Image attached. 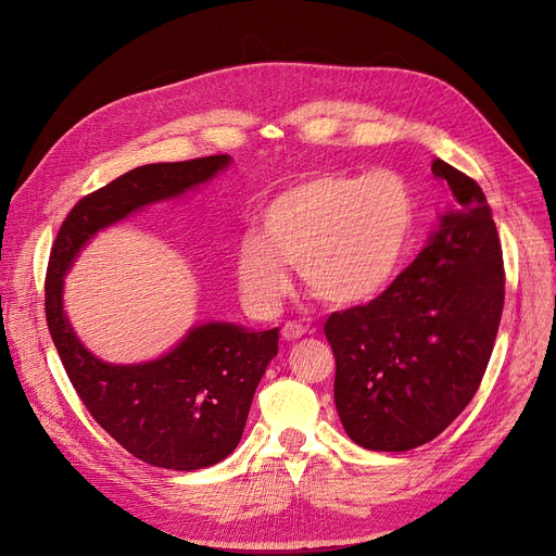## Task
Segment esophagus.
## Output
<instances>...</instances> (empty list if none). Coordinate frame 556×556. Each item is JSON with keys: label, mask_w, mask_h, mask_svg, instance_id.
Returning <instances> with one entry per match:
<instances>
[{"label": "esophagus", "mask_w": 556, "mask_h": 556, "mask_svg": "<svg viewBox=\"0 0 556 556\" xmlns=\"http://www.w3.org/2000/svg\"><path fill=\"white\" fill-rule=\"evenodd\" d=\"M306 333V327L300 323H286L281 327V338L283 340H300Z\"/></svg>", "instance_id": "1"}]
</instances>
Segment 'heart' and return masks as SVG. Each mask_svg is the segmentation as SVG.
<instances>
[{
	"mask_svg": "<svg viewBox=\"0 0 556 556\" xmlns=\"http://www.w3.org/2000/svg\"><path fill=\"white\" fill-rule=\"evenodd\" d=\"M417 225V198L403 175L325 173L275 195L261 212V233L233 254L243 300L275 308L290 290V266L331 306H358L383 293L401 270Z\"/></svg>",
	"mask_w": 556,
	"mask_h": 556,
	"instance_id": "obj_1",
	"label": "heart"
}]
</instances>
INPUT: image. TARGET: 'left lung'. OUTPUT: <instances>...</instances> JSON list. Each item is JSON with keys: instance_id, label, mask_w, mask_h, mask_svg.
Segmentation results:
<instances>
[{"instance_id": "obj_1", "label": "left lung", "mask_w": 556, "mask_h": 556, "mask_svg": "<svg viewBox=\"0 0 556 556\" xmlns=\"http://www.w3.org/2000/svg\"><path fill=\"white\" fill-rule=\"evenodd\" d=\"M453 204L417 258L365 306L333 313L336 410L369 451H410L446 430L480 388L505 304L498 231L476 180L432 160Z\"/></svg>"}]
</instances>
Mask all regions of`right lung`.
I'll use <instances>...</instances> for the list:
<instances>
[{
  "instance_id": "1",
  "label": "right lung",
  "mask_w": 556,
  "mask_h": 556,
  "mask_svg": "<svg viewBox=\"0 0 556 556\" xmlns=\"http://www.w3.org/2000/svg\"><path fill=\"white\" fill-rule=\"evenodd\" d=\"M229 164V155H212L124 173L76 204L49 258L47 327L74 390L128 453L162 469H204L239 446L256 386L277 356L279 329L254 331L216 319L193 325L153 361L108 363L80 342L70 323L65 277L99 231L200 189Z\"/></svg>"
}]
</instances>
